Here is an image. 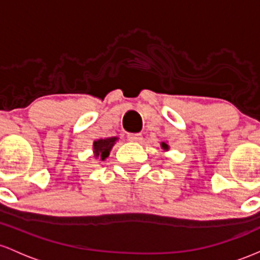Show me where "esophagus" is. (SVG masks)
Instances as JSON below:
<instances>
[{
	"label": "esophagus",
	"mask_w": 260,
	"mask_h": 260,
	"mask_svg": "<svg viewBox=\"0 0 260 260\" xmlns=\"http://www.w3.org/2000/svg\"><path fill=\"white\" fill-rule=\"evenodd\" d=\"M127 140L131 142H140L142 140L141 134H129L127 135Z\"/></svg>",
	"instance_id": "34e87169"
}]
</instances>
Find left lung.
Segmentation results:
<instances>
[{
  "mask_svg": "<svg viewBox=\"0 0 260 260\" xmlns=\"http://www.w3.org/2000/svg\"><path fill=\"white\" fill-rule=\"evenodd\" d=\"M161 147H162L165 151H168V150H169V146H168L167 144H166V142H162Z\"/></svg>",
  "mask_w": 260,
  "mask_h": 260,
  "instance_id": "obj_1",
  "label": "left lung"
}]
</instances>
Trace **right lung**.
<instances>
[{
    "label": "right lung",
    "instance_id": "obj_1",
    "mask_svg": "<svg viewBox=\"0 0 260 260\" xmlns=\"http://www.w3.org/2000/svg\"><path fill=\"white\" fill-rule=\"evenodd\" d=\"M118 141V138H108V139H99L93 142V153L95 158H99L101 161H104L109 156L110 150L115 142Z\"/></svg>",
    "mask_w": 260,
    "mask_h": 260
}]
</instances>
